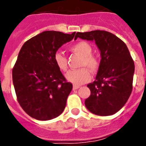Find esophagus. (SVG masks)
I'll return each instance as SVG.
<instances>
[{
  "mask_svg": "<svg viewBox=\"0 0 146 146\" xmlns=\"http://www.w3.org/2000/svg\"><path fill=\"white\" fill-rule=\"evenodd\" d=\"M80 88L79 86H73V90H77Z\"/></svg>",
  "mask_w": 146,
  "mask_h": 146,
  "instance_id": "obj_1",
  "label": "esophagus"
}]
</instances>
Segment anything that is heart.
<instances>
[{
	"label": "heart",
	"instance_id": "heart-1",
	"mask_svg": "<svg viewBox=\"0 0 146 146\" xmlns=\"http://www.w3.org/2000/svg\"><path fill=\"white\" fill-rule=\"evenodd\" d=\"M71 50L75 53L82 57L80 62L81 67H88L90 70L95 72L98 69L99 66V60L92 54V47L86 42H77L73 45ZM54 60L60 70L66 71L68 68L67 59L63 53L60 52H55L54 55ZM66 78L69 82H72L74 86H80L89 81L91 75L88 69L86 68L70 70L66 74Z\"/></svg>",
	"mask_w": 146,
	"mask_h": 146
}]
</instances>
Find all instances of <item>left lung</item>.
<instances>
[{
	"mask_svg": "<svg viewBox=\"0 0 146 146\" xmlns=\"http://www.w3.org/2000/svg\"><path fill=\"white\" fill-rule=\"evenodd\" d=\"M95 42L101 60L96 80L88 85L91 96L85 101L91 113L107 116L119 111L132 91L135 64L126 44L104 31L77 32L74 39Z\"/></svg>",
	"mask_w": 146,
	"mask_h": 146,
	"instance_id": "obj_1",
	"label": "left lung"
}]
</instances>
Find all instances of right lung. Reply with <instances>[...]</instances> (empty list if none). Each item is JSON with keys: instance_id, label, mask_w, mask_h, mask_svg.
<instances>
[{"instance_id": "right-lung-1", "label": "right lung", "mask_w": 146, "mask_h": 146, "mask_svg": "<svg viewBox=\"0 0 146 146\" xmlns=\"http://www.w3.org/2000/svg\"><path fill=\"white\" fill-rule=\"evenodd\" d=\"M74 35L47 31L30 38L20 49L12 70L13 84L21 108L35 119H53L65 109L72 84L66 82L54 55Z\"/></svg>"}]
</instances>
